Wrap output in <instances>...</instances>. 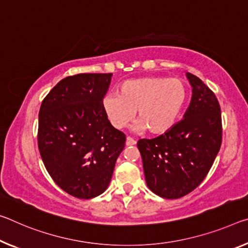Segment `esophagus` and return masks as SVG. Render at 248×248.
I'll list each match as a JSON object with an SVG mask.
<instances>
[{
  "mask_svg": "<svg viewBox=\"0 0 248 248\" xmlns=\"http://www.w3.org/2000/svg\"><path fill=\"white\" fill-rule=\"evenodd\" d=\"M125 144H127V145H135L136 140L132 139L131 137H127V139H125Z\"/></svg>",
  "mask_w": 248,
  "mask_h": 248,
  "instance_id": "34e87169",
  "label": "esophagus"
}]
</instances>
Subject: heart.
<instances>
[{
  "label": "heart",
  "mask_w": 248,
  "mask_h": 248,
  "mask_svg": "<svg viewBox=\"0 0 248 248\" xmlns=\"http://www.w3.org/2000/svg\"><path fill=\"white\" fill-rule=\"evenodd\" d=\"M186 97V86L179 78L140 77L124 81L119 95L106 96L104 109L116 129L127 127L137 111V130L160 135L173 127Z\"/></svg>",
  "instance_id": "b5f03b06"
}]
</instances>
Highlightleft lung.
<instances>
[{
    "mask_svg": "<svg viewBox=\"0 0 248 248\" xmlns=\"http://www.w3.org/2000/svg\"><path fill=\"white\" fill-rule=\"evenodd\" d=\"M186 77L193 95L183 119L156 138L138 141L147 186L163 199H180L198 187L222 143L217 98L199 77Z\"/></svg>",
    "mask_w": 248,
    "mask_h": 248,
    "instance_id": "left-lung-1",
    "label": "left lung"
}]
</instances>
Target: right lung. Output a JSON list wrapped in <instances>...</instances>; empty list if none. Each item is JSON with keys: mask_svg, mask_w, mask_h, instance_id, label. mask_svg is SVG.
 Returning <instances> with one entry per match:
<instances>
[{"mask_svg": "<svg viewBox=\"0 0 248 248\" xmlns=\"http://www.w3.org/2000/svg\"><path fill=\"white\" fill-rule=\"evenodd\" d=\"M112 74L62 79L42 101L37 143L47 172L62 190L93 199L108 187L125 136L113 128L103 99Z\"/></svg>", "mask_w": 248, "mask_h": 248, "instance_id": "add662e5", "label": "right lung"}]
</instances>
